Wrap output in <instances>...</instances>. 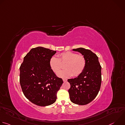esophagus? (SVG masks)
Returning <instances> with one entry per match:
<instances>
[{
  "label": "esophagus",
  "instance_id": "34e87169",
  "mask_svg": "<svg viewBox=\"0 0 125 125\" xmlns=\"http://www.w3.org/2000/svg\"><path fill=\"white\" fill-rule=\"evenodd\" d=\"M63 82H67V79H63Z\"/></svg>",
  "mask_w": 125,
  "mask_h": 125
}]
</instances>
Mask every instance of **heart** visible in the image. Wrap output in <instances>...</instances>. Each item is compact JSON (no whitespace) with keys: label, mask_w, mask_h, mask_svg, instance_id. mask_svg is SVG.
Returning <instances> with one entry per match:
<instances>
[{"label":"heart","mask_w":125,"mask_h":125,"mask_svg":"<svg viewBox=\"0 0 125 125\" xmlns=\"http://www.w3.org/2000/svg\"><path fill=\"white\" fill-rule=\"evenodd\" d=\"M58 57L53 56L49 60V66L51 69L55 74H57L61 68V63H66L64 65L65 70L57 74L62 78H67L72 76H78L83 71L86 61L83 56L71 51L61 53Z\"/></svg>","instance_id":"1"}]
</instances>
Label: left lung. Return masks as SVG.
I'll return each instance as SVG.
<instances>
[{"instance_id": "left-lung-1", "label": "left lung", "mask_w": 125, "mask_h": 125, "mask_svg": "<svg viewBox=\"0 0 125 125\" xmlns=\"http://www.w3.org/2000/svg\"><path fill=\"white\" fill-rule=\"evenodd\" d=\"M83 56L86 65L83 72L74 79H68L71 84L68 92L71 101L81 105L92 101L97 96L101 83V67L98 57L91 50L83 48L73 49Z\"/></svg>"}]
</instances>
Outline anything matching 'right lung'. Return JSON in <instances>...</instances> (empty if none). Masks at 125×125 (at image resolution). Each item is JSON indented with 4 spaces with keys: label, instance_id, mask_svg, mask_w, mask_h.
I'll list each match as a JSON object with an SVG mask.
<instances>
[{
    "label": "right lung",
    "instance_id": "right-lung-1",
    "mask_svg": "<svg viewBox=\"0 0 125 125\" xmlns=\"http://www.w3.org/2000/svg\"><path fill=\"white\" fill-rule=\"evenodd\" d=\"M56 51L43 47L32 48L20 68V83L26 97L32 103L46 106L54 103L63 83L51 69L49 60Z\"/></svg>",
    "mask_w": 125,
    "mask_h": 125
}]
</instances>
